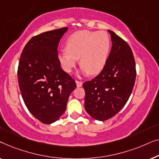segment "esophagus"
Instances as JSON below:
<instances>
[{"mask_svg": "<svg viewBox=\"0 0 159 159\" xmlns=\"http://www.w3.org/2000/svg\"><path fill=\"white\" fill-rule=\"evenodd\" d=\"M76 84H77V88H80L82 86V82L80 81H76Z\"/></svg>", "mask_w": 159, "mask_h": 159, "instance_id": "34e87169", "label": "esophagus"}]
</instances>
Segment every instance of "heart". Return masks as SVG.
Instances as JSON below:
<instances>
[{
	"label": "heart",
	"instance_id": "heart-1",
	"mask_svg": "<svg viewBox=\"0 0 159 159\" xmlns=\"http://www.w3.org/2000/svg\"><path fill=\"white\" fill-rule=\"evenodd\" d=\"M110 47V38L106 32L80 30L68 38L66 49L58 53V59L61 68L70 73L80 58V73L95 75L105 67Z\"/></svg>",
	"mask_w": 159,
	"mask_h": 159
}]
</instances>
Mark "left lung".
Here are the masks:
<instances>
[{
  "label": "left lung",
  "mask_w": 159,
  "mask_h": 159,
  "mask_svg": "<svg viewBox=\"0 0 159 159\" xmlns=\"http://www.w3.org/2000/svg\"><path fill=\"white\" fill-rule=\"evenodd\" d=\"M112 46L103 70L85 82L84 108L92 118L106 121L119 112L129 99L136 78L135 61L129 45L113 31Z\"/></svg>",
  "instance_id": "8db88e82"
}]
</instances>
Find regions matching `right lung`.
Masks as SVG:
<instances>
[{
	"label": "right lung",
	"mask_w": 159,
	"mask_h": 159,
	"mask_svg": "<svg viewBox=\"0 0 159 159\" xmlns=\"http://www.w3.org/2000/svg\"><path fill=\"white\" fill-rule=\"evenodd\" d=\"M68 28L43 32L29 40L21 54L18 82L26 106L43 124L64 114L75 81L61 68L58 45Z\"/></svg>",
	"instance_id": "obj_1"
}]
</instances>
